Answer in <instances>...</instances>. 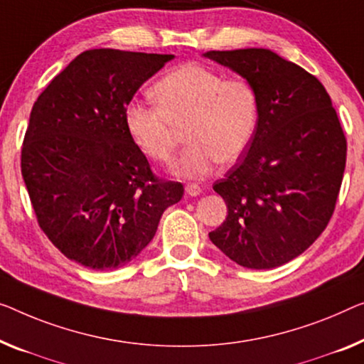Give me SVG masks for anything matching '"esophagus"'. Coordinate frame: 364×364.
<instances>
[{"instance_id": "esophagus-1", "label": "esophagus", "mask_w": 364, "mask_h": 364, "mask_svg": "<svg viewBox=\"0 0 364 364\" xmlns=\"http://www.w3.org/2000/svg\"><path fill=\"white\" fill-rule=\"evenodd\" d=\"M184 189H186V194H189V196H198V194H200V186L196 183H188Z\"/></svg>"}]
</instances>
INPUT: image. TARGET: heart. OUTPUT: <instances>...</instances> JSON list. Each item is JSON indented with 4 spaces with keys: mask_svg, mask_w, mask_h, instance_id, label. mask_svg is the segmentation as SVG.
Segmentation results:
<instances>
[{
    "mask_svg": "<svg viewBox=\"0 0 364 364\" xmlns=\"http://www.w3.org/2000/svg\"><path fill=\"white\" fill-rule=\"evenodd\" d=\"M154 105L132 102L124 126L142 154L168 165L184 127L188 145L175 164L178 175L200 178L217 161L234 164L258 127L259 96L247 78H225L203 65H183L151 86Z\"/></svg>",
    "mask_w": 364,
    "mask_h": 364,
    "instance_id": "obj_1",
    "label": "heart"
}]
</instances>
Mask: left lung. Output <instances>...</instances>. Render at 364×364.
Masks as SVG:
<instances>
[{
    "instance_id": "8db88e82",
    "label": "left lung",
    "mask_w": 364,
    "mask_h": 364,
    "mask_svg": "<svg viewBox=\"0 0 364 364\" xmlns=\"http://www.w3.org/2000/svg\"><path fill=\"white\" fill-rule=\"evenodd\" d=\"M205 57L250 80L259 96L252 144L214 184L227 217L209 238L240 267H281L306 252L333 215L346 164L340 119L321 81L274 52Z\"/></svg>"
}]
</instances>
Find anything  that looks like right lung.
<instances>
[{
    "mask_svg": "<svg viewBox=\"0 0 364 364\" xmlns=\"http://www.w3.org/2000/svg\"><path fill=\"white\" fill-rule=\"evenodd\" d=\"M171 58L86 50L32 106L21 173L42 232L81 267H124L183 198V184L156 176L124 126L135 91Z\"/></svg>",
    "mask_w": 364,
    "mask_h": 364,
    "instance_id": "add662e5",
    "label": "right lung"
}]
</instances>
